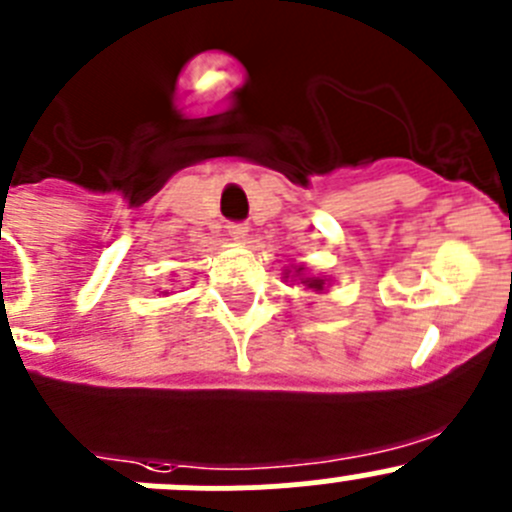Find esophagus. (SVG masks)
<instances>
[{"instance_id":"obj_1","label":"esophagus","mask_w":512,"mask_h":512,"mask_svg":"<svg viewBox=\"0 0 512 512\" xmlns=\"http://www.w3.org/2000/svg\"><path fill=\"white\" fill-rule=\"evenodd\" d=\"M247 232H250L247 222H230V225H227V235L235 237V240H242V237H245Z\"/></svg>"}]
</instances>
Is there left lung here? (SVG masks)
Returning a JSON list of instances; mask_svg holds the SVG:
<instances>
[{
    "mask_svg": "<svg viewBox=\"0 0 512 512\" xmlns=\"http://www.w3.org/2000/svg\"><path fill=\"white\" fill-rule=\"evenodd\" d=\"M300 270H302V267H300ZM302 282H305L307 287H315V290H322V285H325V282L315 280V277H305V280H302Z\"/></svg>",
    "mask_w": 512,
    "mask_h": 512,
    "instance_id": "8db88e82",
    "label": "left lung"
}]
</instances>
